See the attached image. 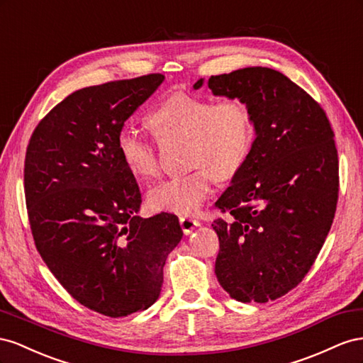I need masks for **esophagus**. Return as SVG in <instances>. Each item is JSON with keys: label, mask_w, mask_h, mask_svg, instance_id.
Here are the masks:
<instances>
[{"label": "esophagus", "mask_w": 363, "mask_h": 363, "mask_svg": "<svg viewBox=\"0 0 363 363\" xmlns=\"http://www.w3.org/2000/svg\"><path fill=\"white\" fill-rule=\"evenodd\" d=\"M179 223H181V228L185 234H190L194 228H198L201 225V222L198 219H193V217H189V216L179 217Z\"/></svg>", "instance_id": "obj_1"}]
</instances>
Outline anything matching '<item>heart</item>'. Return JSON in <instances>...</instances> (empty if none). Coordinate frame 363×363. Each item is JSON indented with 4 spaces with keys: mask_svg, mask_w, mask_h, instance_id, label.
<instances>
[{
    "mask_svg": "<svg viewBox=\"0 0 363 363\" xmlns=\"http://www.w3.org/2000/svg\"><path fill=\"white\" fill-rule=\"evenodd\" d=\"M149 121L162 141H189V165L194 170L172 176L149 193L153 210L179 216L198 213L213 190L214 172L220 179H226L240 170L255 137L251 111L237 97L214 101L176 92L152 111ZM117 149L133 174L149 179L158 173L157 147L138 129L129 124L121 128Z\"/></svg>",
    "mask_w": 363,
    "mask_h": 363,
    "instance_id": "1",
    "label": "heart"
}]
</instances>
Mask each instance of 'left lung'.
<instances>
[{
    "mask_svg": "<svg viewBox=\"0 0 363 363\" xmlns=\"http://www.w3.org/2000/svg\"><path fill=\"white\" fill-rule=\"evenodd\" d=\"M208 88L214 96L243 100L257 135L216 202L228 219L213 222L220 243L214 272L235 301H272L303 281L333 223L335 132L319 103L272 68L211 76Z\"/></svg>",
    "mask_w": 363,
    "mask_h": 363,
    "instance_id": "left-lung-1",
    "label": "left lung"
}]
</instances>
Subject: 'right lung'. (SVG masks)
I'll return each instance as SVG.
<instances>
[{"instance_id":"right-lung-1","label":"right lung","mask_w":363,"mask_h":363,"mask_svg":"<svg viewBox=\"0 0 363 363\" xmlns=\"http://www.w3.org/2000/svg\"><path fill=\"white\" fill-rule=\"evenodd\" d=\"M164 80H116L72 92L28 141L24 191L36 250L65 291L97 313L121 318L157 301L178 217L137 216L141 193L117 137Z\"/></svg>"}]
</instances>
